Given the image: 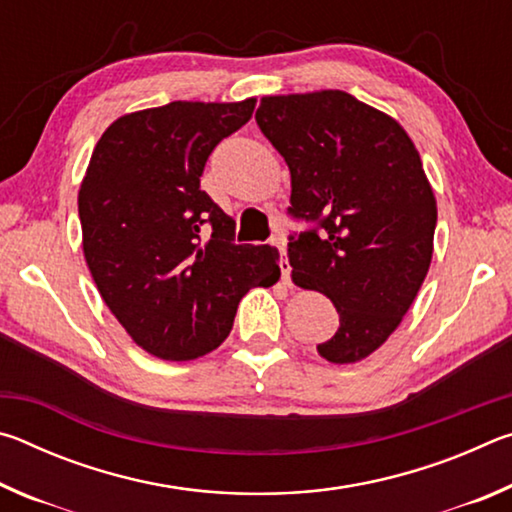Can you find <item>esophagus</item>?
Segmentation results:
<instances>
[{"label":"esophagus","mask_w":512,"mask_h":512,"mask_svg":"<svg viewBox=\"0 0 512 512\" xmlns=\"http://www.w3.org/2000/svg\"><path fill=\"white\" fill-rule=\"evenodd\" d=\"M273 246L280 250V268H282V280H284V284H291V264H289V259H287V246H284V241L282 239H273Z\"/></svg>","instance_id":"obj_1"}]
</instances>
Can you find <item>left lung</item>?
<instances>
[{
	"label": "left lung",
	"mask_w": 512,
	"mask_h": 512,
	"mask_svg": "<svg viewBox=\"0 0 512 512\" xmlns=\"http://www.w3.org/2000/svg\"><path fill=\"white\" fill-rule=\"evenodd\" d=\"M257 126L291 171V280L320 291L339 329L316 350L357 363L386 343L427 277L436 196L397 121L343 90L262 97Z\"/></svg>",
	"instance_id": "left-lung-1"
}]
</instances>
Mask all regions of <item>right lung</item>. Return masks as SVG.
<instances>
[{
	"label": "right lung",
	"instance_id": "1",
	"mask_svg": "<svg viewBox=\"0 0 512 512\" xmlns=\"http://www.w3.org/2000/svg\"><path fill=\"white\" fill-rule=\"evenodd\" d=\"M255 99L171 101L112 121L79 189L83 255L103 302L153 357L192 361L228 339L239 300L280 280L273 246L235 244L201 189L223 137Z\"/></svg>",
	"mask_w": 512,
	"mask_h": 512
}]
</instances>
